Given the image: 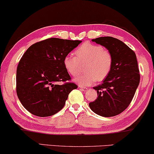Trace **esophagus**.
<instances>
[{
    "instance_id": "obj_1",
    "label": "esophagus",
    "mask_w": 154,
    "mask_h": 154,
    "mask_svg": "<svg viewBox=\"0 0 154 154\" xmlns=\"http://www.w3.org/2000/svg\"><path fill=\"white\" fill-rule=\"evenodd\" d=\"M80 88H81V90H82V91H84V92L88 91L87 88H85V87H83V86H80Z\"/></svg>"
}]
</instances>
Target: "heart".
<instances>
[{
  "label": "heart",
  "instance_id": "1",
  "mask_svg": "<svg viewBox=\"0 0 154 154\" xmlns=\"http://www.w3.org/2000/svg\"><path fill=\"white\" fill-rule=\"evenodd\" d=\"M76 57L66 56L63 64L72 76L81 73L82 66L85 65L83 73L75 79L81 86H88L95 81H102L108 76L112 68L113 59L110 51L100 45L85 42L75 51Z\"/></svg>",
  "mask_w": 154,
  "mask_h": 154
}]
</instances>
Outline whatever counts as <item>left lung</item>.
Wrapping results in <instances>:
<instances>
[{
  "instance_id": "8db88e82",
  "label": "left lung",
  "mask_w": 154,
  "mask_h": 154,
  "mask_svg": "<svg viewBox=\"0 0 154 154\" xmlns=\"http://www.w3.org/2000/svg\"><path fill=\"white\" fill-rule=\"evenodd\" d=\"M92 40L110 51L113 63L103 83L93 87L98 97L89 103V107L100 116H116L128 107L139 84L140 73L137 57L132 49L116 38L103 37Z\"/></svg>"
}]
</instances>
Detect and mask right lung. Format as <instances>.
Instances as JSON below:
<instances>
[{
  "label": "right lung",
  "instance_id": "right-lung-1",
  "mask_svg": "<svg viewBox=\"0 0 154 154\" xmlns=\"http://www.w3.org/2000/svg\"><path fill=\"white\" fill-rule=\"evenodd\" d=\"M81 41L48 38L30 46L20 60L16 73L17 97L27 111L49 117L61 110L69 94L78 85L63 59ZM62 82V85L57 84Z\"/></svg>",
  "mask_w": 154,
  "mask_h": 154
}]
</instances>
